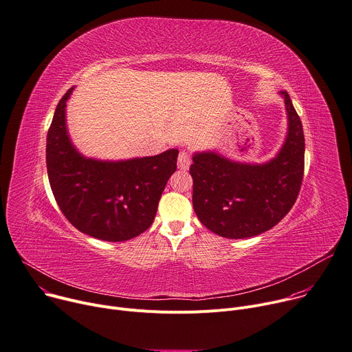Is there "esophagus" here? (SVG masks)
Here are the masks:
<instances>
[{
    "label": "esophagus",
    "instance_id": "1",
    "mask_svg": "<svg viewBox=\"0 0 352 352\" xmlns=\"http://www.w3.org/2000/svg\"><path fill=\"white\" fill-rule=\"evenodd\" d=\"M190 165H191V156H190V153L186 152V151H180V153L177 156V166H179V169L187 170L190 168Z\"/></svg>",
    "mask_w": 352,
    "mask_h": 352
}]
</instances>
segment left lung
Masks as SVG:
<instances>
[{"label":"left lung","instance_id":"1","mask_svg":"<svg viewBox=\"0 0 352 352\" xmlns=\"http://www.w3.org/2000/svg\"><path fill=\"white\" fill-rule=\"evenodd\" d=\"M288 135L264 165L228 161L215 152L192 156V207L204 226L228 239L252 238L276 226L295 204L305 169V137L287 91Z\"/></svg>","mask_w":352,"mask_h":352}]
</instances>
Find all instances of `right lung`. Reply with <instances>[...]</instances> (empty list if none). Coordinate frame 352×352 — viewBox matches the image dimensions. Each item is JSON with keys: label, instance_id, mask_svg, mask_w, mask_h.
<instances>
[{"label": "right lung", "instance_id": "right-lung-1", "mask_svg": "<svg viewBox=\"0 0 352 352\" xmlns=\"http://www.w3.org/2000/svg\"><path fill=\"white\" fill-rule=\"evenodd\" d=\"M60 99L47 133L46 164L54 199L78 230L107 242H124L145 232L155 219L177 149L120 162L87 160L71 144L65 102Z\"/></svg>", "mask_w": 352, "mask_h": 352}]
</instances>
